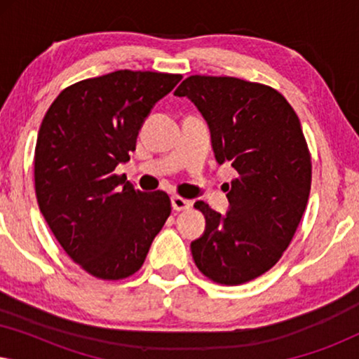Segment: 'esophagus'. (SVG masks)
<instances>
[{
    "mask_svg": "<svg viewBox=\"0 0 359 359\" xmlns=\"http://www.w3.org/2000/svg\"><path fill=\"white\" fill-rule=\"evenodd\" d=\"M191 205H193V203H191L189 199L180 198V196H173V198H171V208H173V210H176V212H180V210H184V209H189Z\"/></svg>",
    "mask_w": 359,
    "mask_h": 359,
    "instance_id": "34e87169",
    "label": "esophagus"
}]
</instances>
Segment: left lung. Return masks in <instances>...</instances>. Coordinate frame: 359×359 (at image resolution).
<instances>
[{
	"label": "left lung",
	"instance_id": "1",
	"mask_svg": "<svg viewBox=\"0 0 359 359\" xmlns=\"http://www.w3.org/2000/svg\"><path fill=\"white\" fill-rule=\"evenodd\" d=\"M175 96L198 107L217 163L238 173L227 214L194 204L205 217L191 242L196 266L219 284L252 281L278 263L306 210L312 165L301 122L276 90L233 76H189Z\"/></svg>",
	"mask_w": 359,
	"mask_h": 359
}]
</instances>
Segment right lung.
Returning <instances> with one entry per match:
<instances>
[{
    "mask_svg": "<svg viewBox=\"0 0 359 359\" xmlns=\"http://www.w3.org/2000/svg\"><path fill=\"white\" fill-rule=\"evenodd\" d=\"M181 78L130 70L90 78L63 90L43 117L34 156L39 208L68 257L93 276L139 271L168 219V194L142 193L114 170Z\"/></svg>",
    "mask_w": 359,
    "mask_h": 359,
    "instance_id": "1",
    "label": "right lung"
}]
</instances>
